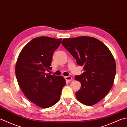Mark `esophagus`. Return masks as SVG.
Returning <instances> with one entry per match:
<instances>
[{
    "instance_id": "esophagus-1",
    "label": "esophagus",
    "mask_w": 127,
    "mask_h": 127,
    "mask_svg": "<svg viewBox=\"0 0 127 127\" xmlns=\"http://www.w3.org/2000/svg\"><path fill=\"white\" fill-rule=\"evenodd\" d=\"M65 79L66 81H71L72 80V78L71 76H65Z\"/></svg>"
}]
</instances>
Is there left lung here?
Instances as JSON below:
<instances>
[{
    "label": "left lung",
    "mask_w": 127,
    "mask_h": 127,
    "mask_svg": "<svg viewBox=\"0 0 127 127\" xmlns=\"http://www.w3.org/2000/svg\"><path fill=\"white\" fill-rule=\"evenodd\" d=\"M62 43L76 59L84 72L75 76L81 87L75 95L78 100L92 106L101 100L113 86L116 62L105 44L94 37L81 36L65 38Z\"/></svg>",
    "instance_id": "8db88e82"
}]
</instances>
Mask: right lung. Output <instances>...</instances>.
<instances>
[{"mask_svg": "<svg viewBox=\"0 0 127 127\" xmlns=\"http://www.w3.org/2000/svg\"><path fill=\"white\" fill-rule=\"evenodd\" d=\"M61 40L37 37L24 47L17 58L15 74L20 88L28 99L42 108L50 107L58 102L65 85L63 76L46 73L52 69L53 52Z\"/></svg>", "mask_w": 127, "mask_h": 127, "instance_id": "right-lung-1", "label": "right lung"}]
</instances>
